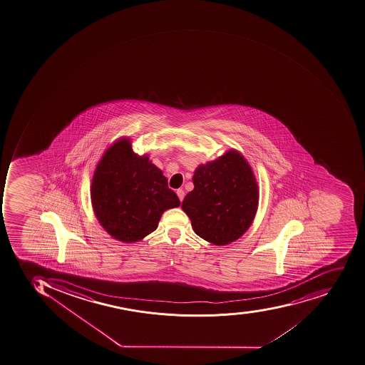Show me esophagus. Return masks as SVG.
<instances>
[{"mask_svg":"<svg viewBox=\"0 0 365 365\" xmlns=\"http://www.w3.org/2000/svg\"><path fill=\"white\" fill-rule=\"evenodd\" d=\"M176 193H178V199H180V201H183L184 195H185V193H184L183 189H178V191H176Z\"/></svg>","mask_w":365,"mask_h":365,"instance_id":"34e87169","label":"esophagus"}]
</instances>
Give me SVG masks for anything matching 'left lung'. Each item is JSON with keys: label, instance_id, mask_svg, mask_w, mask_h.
Masks as SVG:
<instances>
[{"label": "left lung", "instance_id": "1", "mask_svg": "<svg viewBox=\"0 0 365 365\" xmlns=\"http://www.w3.org/2000/svg\"><path fill=\"white\" fill-rule=\"evenodd\" d=\"M182 210L195 235L216 246L237 240L252 223L258 206V187L246 159L235 150L201 165L192 178Z\"/></svg>", "mask_w": 365, "mask_h": 365}]
</instances>
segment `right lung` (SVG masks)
Masks as SVG:
<instances>
[{"mask_svg":"<svg viewBox=\"0 0 365 365\" xmlns=\"http://www.w3.org/2000/svg\"><path fill=\"white\" fill-rule=\"evenodd\" d=\"M92 205L106 231L123 242H135L155 231L161 214L180 206L167 178L147 155L132 151L128 140L107 150L94 173Z\"/></svg>","mask_w":365,"mask_h":365,"instance_id":"1","label":"right lung"}]
</instances>
